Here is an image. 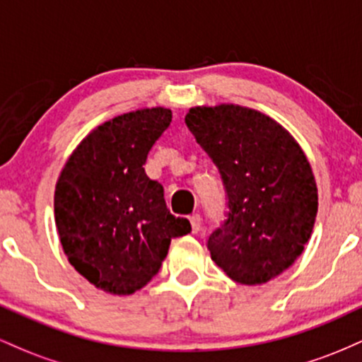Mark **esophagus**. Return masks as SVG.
<instances>
[{
    "mask_svg": "<svg viewBox=\"0 0 362 362\" xmlns=\"http://www.w3.org/2000/svg\"><path fill=\"white\" fill-rule=\"evenodd\" d=\"M189 219H190V224H192V233H197V231L201 230L202 218L199 214H192Z\"/></svg>",
    "mask_w": 362,
    "mask_h": 362,
    "instance_id": "1",
    "label": "esophagus"
}]
</instances>
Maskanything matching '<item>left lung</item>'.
<instances>
[{
    "label": "left lung",
    "instance_id": "obj_1",
    "mask_svg": "<svg viewBox=\"0 0 362 362\" xmlns=\"http://www.w3.org/2000/svg\"><path fill=\"white\" fill-rule=\"evenodd\" d=\"M185 124L221 173L228 219L211 259L245 286L274 279L305 250L318 211L310 161L279 122L248 107H192Z\"/></svg>",
    "mask_w": 362,
    "mask_h": 362
}]
</instances>
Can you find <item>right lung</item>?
I'll return each instance as SVG.
<instances>
[{
	"label": "right lung",
	"mask_w": 362,
	"mask_h": 362,
	"mask_svg": "<svg viewBox=\"0 0 362 362\" xmlns=\"http://www.w3.org/2000/svg\"><path fill=\"white\" fill-rule=\"evenodd\" d=\"M172 122L165 107L107 120L78 144L57 178L54 218L69 264L105 293L127 296L161 267L190 223L167 209L163 187L144 172L149 149Z\"/></svg>",
	"instance_id": "1"
}]
</instances>
